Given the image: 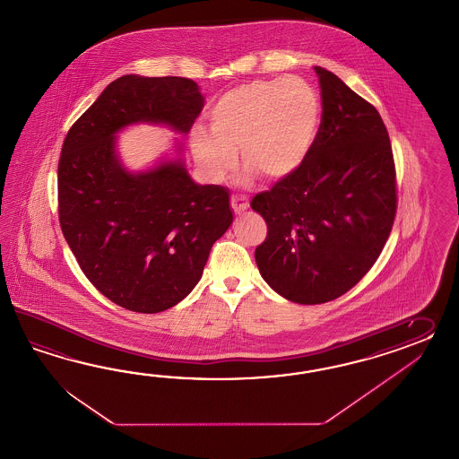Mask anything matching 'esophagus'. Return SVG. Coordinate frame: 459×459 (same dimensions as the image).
Masks as SVG:
<instances>
[{
  "label": "esophagus",
  "instance_id": "obj_1",
  "mask_svg": "<svg viewBox=\"0 0 459 459\" xmlns=\"http://www.w3.org/2000/svg\"><path fill=\"white\" fill-rule=\"evenodd\" d=\"M230 205H232V209H234L236 213H242V212L248 209L247 197H244V195H232Z\"/></svg>",
  "mask_w": 459,
  "mask_h": 459
}]
</instances>
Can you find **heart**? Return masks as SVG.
<instances>
[{
  "mask_svg": "<svg viewBox=\"0 0 459 459\" xmlns=\"http://www.w3.org/2000/svg\"><path fill=\"white\" fill-rule=\"evenodd\" d=\"M209 132L197 126L190 147L198 169L222 182L236 165V152L254 174L277 182L298 172L309 157L323 118L317 90L299 76L257 80L232 88L209 112Z\"/></svg>",
  "mask_w": 459,
  "mask_h": 459,
  "instance_id": "heart-1",
  "label": "heart"
}]
</instances>
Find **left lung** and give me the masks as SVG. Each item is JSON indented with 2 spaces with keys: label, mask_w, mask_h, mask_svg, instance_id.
<instances>
[{
  "label": "left lung",
  "mask_w": 459,
  "mask_h": 459,
  "mask_svg": "<svg viewBox=\"0 0 459 459\" xmlns=\"http://www.w3.org/2000/svg\"><path fill=\"white\" fill-rule=\"evenodd\" d=\"M323 118L298 172L252 198L267 222L255 248L261 275L282 298L324 304L369 273L396 217V169L381 115L316 66Z\"/></svg>",
  "instance_id": "left-lung-1"
}]
</instances>
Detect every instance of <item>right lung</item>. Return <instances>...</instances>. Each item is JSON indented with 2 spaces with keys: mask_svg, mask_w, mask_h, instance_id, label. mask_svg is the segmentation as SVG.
Wrapping results in <instances>:
<instances>
[{
  "mask_svg": "<svg viewBox=\"0 0 459 459\" xmlns=\"http://www.w3.org/2000/svg\"><path fill=\"white\" fill-rule=\"evenodd\" d=\"M202 108L194 80L125 74L101 91L63 142V236L88 281L125 309L155 314L186 299L234 215L229 190L195 184L182 159L128 172L117 155V134L135 124L188 134Z\"/></svg>",
  "mask_w": 459,
  "mask_h": 459,
  "instance_id": "obj_1",
  "label": "right lung"
}]
</instances>
